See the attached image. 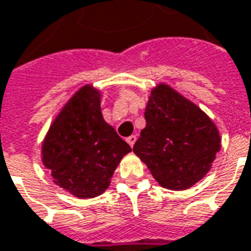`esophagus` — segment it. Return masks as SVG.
Here are the masks:
<instances>
[{
    "label": "esophagus",
    "instance_id": "1",
    "mask_svg": "<svg viewBox=\"0 0 251 251\" xmlns=\"http://www.w3.org/2000/svg\"><path fill=\"white\" fill-rule=\"evenodd\" d=\"M136 140H137L136 136H130V137H127V138H126V141H127V144H129L131 148H133V145H134Z\"/></svg>",
    "mask_w": 251,
    "mask_h": 251
}]
</instances>
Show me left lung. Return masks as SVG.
<instances>
[{
    "label": "left lung",
    "instance_id": "1",
    "mask_svg": "<svg viewBox=\"0 0 251 251\" xmlns=\"http://www.w3.org/2000/svg\"><path fill=\"white\" fill-rule=\"evenodd\" d=\"M147 126L133 152L168 189H188L210 171L221 149V136L204 111L167 84L153 88Z\"/></svg>",
    "mask_w": 251,
    "mask_h": 251
}]
</instances>
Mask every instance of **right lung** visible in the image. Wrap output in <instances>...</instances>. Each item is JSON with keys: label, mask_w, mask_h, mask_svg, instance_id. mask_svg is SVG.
Listing matches in <instances>:
<instances>
[{"label": "right lung", "mask_w": 251, "mask_h": 251, "mask_svg": "<svg viewBox=\"0 0 251 251\" xmlns=\"http://www.w3.org/2000/svg\"><path fill=\"white\" fill-rule=\"evenodd\" d=\"M131 148L100 111V93L84 86L72 97L43 142V164L53 183L76 198L103 194L121 158Z\"/></svg>", "instance_id": "1"}]
</instances>
